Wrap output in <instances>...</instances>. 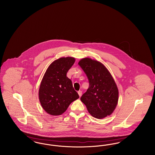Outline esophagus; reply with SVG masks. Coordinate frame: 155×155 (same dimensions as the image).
I'll use <instances>...</instances> for the list:
<instances>
[{
	"label": "esophagus",
	"mask_w": 155,
	"mask_h": 155,
	"mask_svg": "<svg viewBox=\"0 0 155 155\" xmlns=\"http://www.w3.org/2000/svg\"><path fill=\"white\" fill-rule=\"evenodd\" d=\"M78 94L79 96L81 97V95H82V91H79L78 92Z\"/></svg>",
	"instance_id": "esophagus-1"
}]
</instances>
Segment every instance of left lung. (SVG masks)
<instances>
[{"mask_svg": "<svg viewBox=\"0 0 155 155\" xmlns=\"http://www.w3.org/2000/svg\"><path fill=\"white\" fill-rule=\"evenodd\" d=\"M88 79L89 88L81 97L89 113L96 118L110 116L114 110L118 99L116 84L106 67L90 58L78 63Z\"/></svg>", "mask_w": 155, "mask_h": 155, "instance_id": "1", "label": "left lung"}]
</instances>
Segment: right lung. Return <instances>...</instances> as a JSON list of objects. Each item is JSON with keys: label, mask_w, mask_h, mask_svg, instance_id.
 Masks as SVG:
<instances>
[{"label": "right lung", "mask_w": 155, "mask_h": 155, "mask_svg": "<svg viewBox=\"0 0 155 155\" xmlns=\"http://www.w3.org/2000/svg\"><path fill=\"white\" fill-rule=\"evenodd\" d=\"M74 62V58H61L52 63L45 73L39 99L45 111L51 115L63 114L71 103L79 98L72 81L66 75Z\"/></svg>", "instance_id": "add662e5"}]
</instances>
